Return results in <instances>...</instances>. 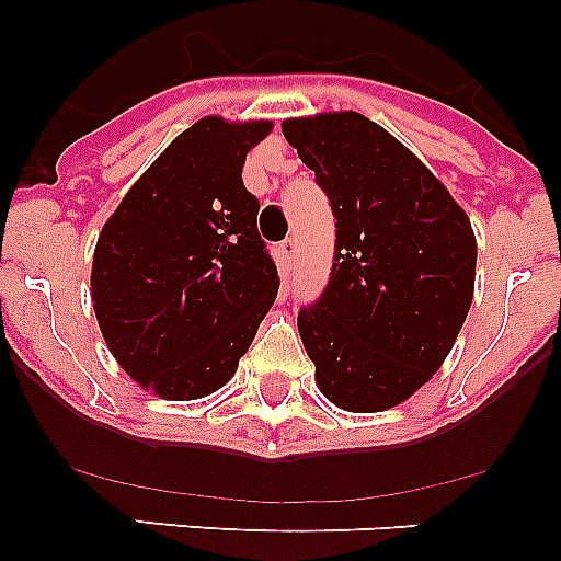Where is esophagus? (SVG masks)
<instances>
[{"instance_id": "1", "label": "esophagus", "mask_w": 561, "mask_h": 561, "mask_svg": "<svg viewBox=\"0 0 561 561\" xmlns=\"http://www.w3.org/2000/svg\"><path fill=\"white\" fill-rule=\"evenodd\" d=\"M295 257H297V241L295 238H284V241L277 244V264H280V270H284L286 275L291 272Z\"/></svg>"}]
</instances>
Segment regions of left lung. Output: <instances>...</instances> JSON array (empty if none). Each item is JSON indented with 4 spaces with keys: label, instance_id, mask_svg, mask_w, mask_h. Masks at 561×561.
Returning <instances> with one entry per match:
<instances>
[{
    "label": "left lung",
    "instance_id": "left-lung-1",
    "mask_svg": "<svg viewBox=\"0 0 561 561\" xmlns=\"http://www.w3.org/2000/svg\"><path fill=\"white\" fill-rule=\"evenodd\" d=\"M334 213L323 295L297 314L317 385L336 408L379 413L440 368L474 291L478 244L430 168L359 112L284 121Z\"/></svg>",
    "mask_w": 561,
    "mask_h": 561
}]
</instances>
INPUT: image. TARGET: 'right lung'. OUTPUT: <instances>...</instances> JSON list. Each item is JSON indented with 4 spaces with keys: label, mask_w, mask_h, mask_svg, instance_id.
<instances>
[{
    "label": "right lung",
    "mask_w": 561,
    "mask_h": 561,
    "mask_svg": "<svg viewBox=\"0 0 561 561\" xmlns=\"http://www.w3.org/2000/svg\"><path fill=\"white\" fill-rule=\"evenodd\" d=\"M270 121L202 117L151 162L92 261L98 325L121 368L162 399L219 390L277 295V266L244 187L247 151Z\"/></svg>",
    "instance_id": "add662e5"
}]
</instances>
